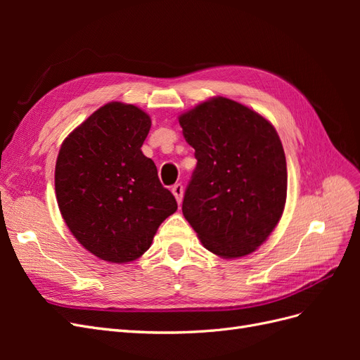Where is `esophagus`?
Masks as SVG:
<instances>
[{
	"mask_svg": "<svg viewBox=\"0 0 360 360\" xmlns=\"http://www.w3.org/2000/svg\"><path fill=\"white\" fill-rule=\"evenodd\" d=\"M171 192H172L174 197H176V200H177V202L180 205L181 204V198H183V186H181V184L180 183L174 184V186L171 188Z\"/></svg>",
	"mask_w": 360,
	"mask_h": 360,
	"instance_id": "obj_1",
	"label": "esophagus"
}]
</instances>
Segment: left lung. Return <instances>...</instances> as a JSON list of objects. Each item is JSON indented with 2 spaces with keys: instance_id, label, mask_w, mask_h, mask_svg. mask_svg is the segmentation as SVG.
I'll return each mask as SVG.
<instances>
[{
  "instance_id": "obj_1",
  "label": "left lung",
  "mask_w": 360,
  "mask_h": 360,
  "mask_svg": "<svg viewBox=\"0 0 360 360\" xmlns=\"http://www.w3.org/2000/svg\"><path fill=\"white\" fill-rule=\"evenodd\" d=\"M179 122L197 159L184 217L210 252H254L279 222L287 198L285 153L275 127L226 97L200 103Z\"/></svg>"
}]
</instances>
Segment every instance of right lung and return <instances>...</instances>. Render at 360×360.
I'll return each mask as SVG.
<instances>
[{
    "label": "right lung",
    "mask_w": 360,
    "mask_h": 360,
    "mask_svg": "<svg viewBox=\"0 0 360 360\" xmlns=\"http://www.w3.org/2000/svg\"><path fill=\"white\" fill-rule=\"evenodd\" d=\"M150 126L138 106L106 103L63 141L57 158L63 219L86 250L110 263L139 258L177 210L155 162L141 151Z\"/></svg>",
    "instance_id": "1"
}]
</instances>
